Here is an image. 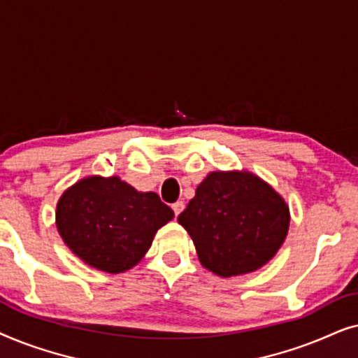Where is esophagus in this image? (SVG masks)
Segmentation results:
<instances>
[{"label":"esophagus","instance_id":"obj_1","mask_svg":"<svg viewBox=\"0 0 358 358\" xmlns=\"http://www.w3.org/2000/svg\"><path fill=\"white\" fill-rule=\"evenodd\" d=\"M184 207H185L184 202H176V203H173V210H174V215H176V217H179V213L182 212Z\"/></svg>","mask_w":358,"mask_h":358}]
</instances>
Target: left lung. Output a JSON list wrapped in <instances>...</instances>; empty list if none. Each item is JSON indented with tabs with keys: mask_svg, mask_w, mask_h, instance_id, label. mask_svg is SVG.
<instances>
[{
	"mask_svg": "<svg viewBox=\"0 0 358 358\" xmlns=\"http://www.w3.org/2000/svg\"><path fill=\"white\" fill-rule=\"evenodd\" d=\"M202 266L220 277L254 272L275 256L290 213L283 199L251 173H210L178 217Z\"/></svg>",
	"mask_w": 358,
	"mask_h": 358,
	"instance_id": "left-lung-1",
	"label": "left lung"
}]
</instances>
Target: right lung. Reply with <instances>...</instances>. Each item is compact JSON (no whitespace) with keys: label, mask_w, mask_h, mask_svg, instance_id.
Returning <instances> with one entry per match:
<instances>
[{"label":"right lung","mask_w":358,"mask_h":358,"mask_svg":"<svg viewBox=\"0 0 358 358\" xmlns=\"http://www.w3.org/2000/svg\"><path fill=\"white\" fill-rule=\"evenodd\" d=\"M173 217L158 194L138 192L115 176L81 179L57 205V228L66 246L91 267L110 273L134 267Z\"/></svg>","instance_id":"1"}]
</instances>
